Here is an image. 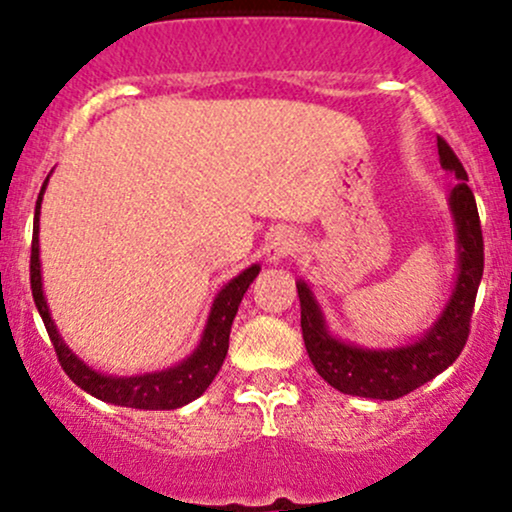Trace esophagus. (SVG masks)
<instances>
[{
  "mask_svg": "<svg viewBox=\"0 0 512 512\" xmlns=\"http://www.w3.org/2000/svg\"><path fill=\"white\" fill-rule=\"evenodd\" d=\"M298 250V240L289 231H276L269 236L267 245H264V255H267V262L279 264L284 262L286 257L293 255Z\"/></svg>",
  "mask_w": 512,
  "mask_h": 512,
  "instance_id": "1",
  "label": "esophagus"
}]
</instances>
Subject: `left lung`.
Segmentation results:
<instances>
[{
	"label": "left lung",
	"instance_id": "left-lung-1",
	"mask_svg": "<svg viewBox=\"0 0 512 512\" xmlns=\"http://www.w3.org/2000/svg\"><path fill=\"white\" fill-rule=\"evenodd\" d=\"M440 166L450 170L457 185L450 190V211L457 233V272L455 289L445 310L414 344L395 349H363L346 344L327 330L325 315L305 281H296L301 298V330L310 361L320 378L344 395L370 399H399L428 380L436 378L455 363L469 337L474 301L484 274V238L474 192L467 185V170L443 137H438Z\"/></svg>",
	"mask_w": 512,
	"mask_h": 512
}]
</instances>
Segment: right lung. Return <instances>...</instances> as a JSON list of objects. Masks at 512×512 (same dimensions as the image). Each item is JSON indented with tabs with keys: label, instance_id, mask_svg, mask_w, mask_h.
<instances>
[{
	"label": "right lung",
	"instance_id": "add662e5",
	"mask_svg": "<svg viewBox=\"0 0 512 512\" xmlns=\"http://www.w3.org/2000/svg\"><path fill=\"white\" fill-rule=\"evenodd\" d=\"M48 187V180L40 187L38 202H35V219H33V243H31V291L35 308L45 322V330L50 334V342L55 346L57 358L69 380H74L81 390L88 395L103 399V402L117 404V407H132V409H178L197 399L211 385L223 366V358L228 354V337H231L233 317L238 313V305L243 301L245 291L252 284L257 274H260V264L240 272L236 279L228 281L223 289L216 293L214 305L204 327L202 339H199L197 349L192 351L185 361L178 366L158 370V373L132 375V378H117V375H105L86 366L79 356L72 354L64 339L57 332L55 322L50 317L48 301L43 296V279H40V202H43V192Z\"/></svg>",
	"mask_w": 512,
	"mask_h": 512
}]
</instances>
